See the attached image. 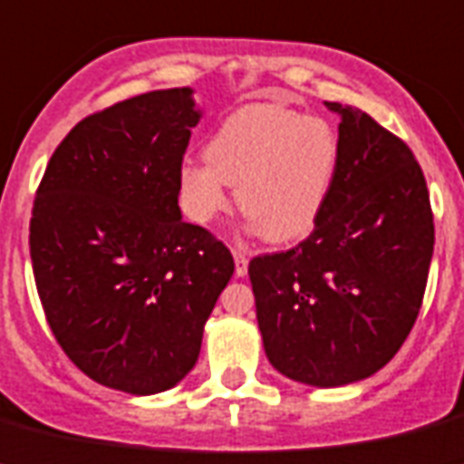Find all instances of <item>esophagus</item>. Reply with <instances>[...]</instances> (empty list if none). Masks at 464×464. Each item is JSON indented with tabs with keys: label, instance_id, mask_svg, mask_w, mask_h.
Segmentation results:
<instances>
[{
	"label": "esophagus",
	"instance_id": "obj_1",
	"mask_svg": "<svg viewBox=\"0 0 464 464\" xmlns=\"http://www.w3.org/2000/svg\"><path fill=\"white\" fill-rule=\"evenodd\" d=\"M232 256H235V275L237 276H246V272H248V256H246V253L235 251Z\"/></svg>",
	"mask_w": 464,
	"mask_h": 464
}]
</instances>
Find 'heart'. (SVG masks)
<instances>
[{
	"label": "heart",
	"instance_id": "b5f03b06",
	"mask_svg": "<svg viewBox=\"0 0 464 464\" xmlns=\"http://www.w3.org/2000/svg\"><path fill=\"white\" fill-rule=\"evenodd\" d=\"M204 160L185 161L178 171L180 206L192 223H216L227 211L232 185L248 232L293 244L310 237L326 211L340 142L326 119L251 102L220 121Z\"/></svg>",
	"mask_w": 464,
	"mask_h": 464
}]
</instances>
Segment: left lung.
I'll list each match as a JSON object with an SVG mask.
<instances>
[{"instance_id": "obj_1", "label": "left lung", "mask_w": 464, "mask_h": 464, "mask_svg": "<svg viewBox=\"0 0 464 464\" xmlns=\"http://www.w3.org/2000/svg\"><path fill=\"white\" fill-rule=\"evenodd\" d=\"M340 117V164L303 244L248 265L265 354L281 375L343 387L378 373L420 312L434 220L420 164L362 110Z\"/></svg>"}]
</instances>
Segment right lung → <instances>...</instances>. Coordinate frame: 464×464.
Returning <instances> with one entry per match:
<instances>
[{"mask_svg": "<svg viewBox=\"0 0 464 464\" xmlns=\"http://www.w3.org/2000/svg\"><path fill=\"white\" fill-rule=\"evenodd\" d=\"M194 89L121 101L55 148L34 199L30 258L44 314L74 366L148 397L199 359L206 319L235 272L183 220L178 171L201 110Z\"/></svg>", "mask_w": 464, "mask_h": 464, "instance_id": "1", "label": "right lung"}]
</instances>
